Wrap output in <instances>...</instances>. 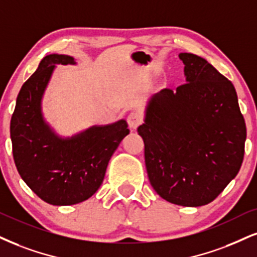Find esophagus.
I'll use <instances>...</instances> for the list:
<instances>
[{
  "label": "esophagus",
  "instance_id": "1",
  "mask_svg": "<svg viewBox=\"0 0 257 257\" xmlns=\"http://www.w3.org/2000/svg\"><path fill=\"white\" fill-rule=\"evenodd\" d=\"M142 121H143V116H142V114L139 112H136L135 110V112H131L127 115V123L131 130L137 128L142 123Z\"/></svg>",
  "mask_w": 257,
  "mask_h": 257
}]
</instances>
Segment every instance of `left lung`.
<instances>
[{
    "instance_id": "obj_1",
    "label": "left lung",
    "mask_w": 257,
    "mask_h": 257,
    "mask_svg": "<svg viewBox=\"0 0 257 257\" xmlns=\"http://www.w3.org/2000/svg\"><path fill=\"white\" fill-rule=\"evenodd\" d=\"M186 83L154 94L138 135L156 193L172 204L213 201L238 174L245 121L235 87L206 59L180 53Z\"/></svg>"
}]
</instances>
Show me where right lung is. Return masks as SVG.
<instances>
[{
  "label": "right lung",
  "mask_w": 257,
  "mask_h": 257,
  "mask_svg": "<svg viewBox=\"0 0 257 257\" xmlns=\"http://www.w3.org/2000/svg\"><path fill=\"white\" fill-rule=\"evenodd\" d=\"M57 64H76L66 55H49L25 82L11 120L13 156L21 179L47 204L75 205L89 199L104 179L108 162L130 134L127 122L95 125L61 137L45 121L41 100Z\"/></svg>",
  "instance_id": "right-lung-1"
}]
</instances>
